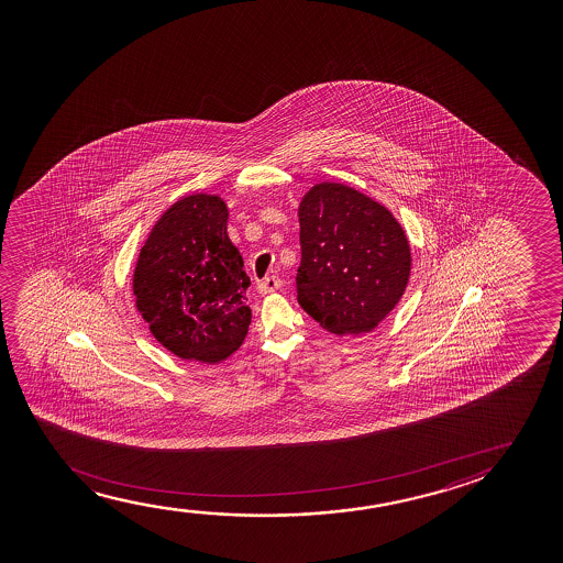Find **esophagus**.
I'll return each mask as SVG.
<instances>
[{
    "instance_id": "34e87169",
    "label": "esophagus",
    "mask_w": 563,
    "mask_h": 563,
    "mask_svg": "<svg viewBox=\"0 0 563 563\" xmlns=\"http://www.w3.org/2000/svg\"><path fill=\"white\" fill-rule=\"evenodd\" d=\"M280 286H283V280L275 277V275H271V277L263 278L262 283H257V290L262 294H271L278 290Z\"/></svg>"
}]
</instances>
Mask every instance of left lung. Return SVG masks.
I'll use <instances>...</instances> for the list:
<instances>
[{"mask_svg": "<svg viewBox=\"0 0 563 563\" xmlns=\"http://www.w3.org/2000/svg\"><path fill=\"white\" fill-rule=\"evenodd\" d=\"M298 219V303L332 334L373 331L408 286L406 231L383 203L340 183L311 186Z\"/></svg>", "mask_w": 563, "mask_h": 563, "instance_id": "1", "label": "left lung"}]
</instances>
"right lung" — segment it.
Masks as SVG:
<instances>
[{
  "mask_svg": "<svg viewBox=\"0 0 563 563\" xmlns=\"http://www.w3.org/2000/svg\"><path fill=\"white\" fill-rule=\"evenodd\" d=\"M227 223L219 196L190 194L163 211L140 250L134 303L155 340L180 360L223 362L252 323L250 277Z\"/></svg>",
  "mask_w": 563,
  "mask_h": 563,
  "instance_id": "obj_1",
  "label": "right lung"
}]
</instances>
